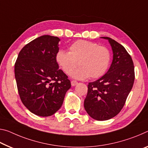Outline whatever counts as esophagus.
Listing matches in <instances>:
<instances>
[{"label": "esophagus", "mask_w": 148, "mask_h": 148, "mask_svg": "<svg viewBox=\"0 0 148 148\" xmlns=\"http://www.w3.org/2000/svg\"><path fill=\"white\" fill-rule=\"evenodd\" d=\"M76 84H78V82H77L76 81H75V80H72V81H71V85H72V86H76Z\"/></svg>", "instance_id": "obj_1"}]
</instances>
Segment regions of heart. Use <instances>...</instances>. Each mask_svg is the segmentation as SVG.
Masks as SVG:
<instances>
[{
  "mask_svg": "<svg viewBox=\"0 0 148 148\" xmlns=\"http://www.w3.org/2000/svg\"><path fill=\"white\" fill-rule=\"evenodd\" d=\"M57 64L62 71L70 74L78 66V70L72 76L76 79L89 76L96 79L104 75L109 66L111 54L107 47L86 40H78L69 47V52L60 49L55 56Z\"/></svg>",
  "mask_w": 148,
  "mask_h": 148,
  "instance_id": "1",
  "label": "heart"
}]
</instances>
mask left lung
<instances>
[{
  "mask_svg": "<svg viewBox=\"0 0 148 148\" xmlns=\"http://www.w3.org/2000/svg\"><path fill=\"white\" fill-rule=\"evenodd\" d=\"M113 58L109 70L101 78L88 85L84 108L91 118L106 121L118 114L125 104L134 82V66L124 47L110 37Z\"/></svg>",
  "mask_w": 148,
  "mask_h": 148,
  "instance_id": "obj_1",
  "label": "left lung"
}]
</instances>
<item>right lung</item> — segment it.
<instances>
[{
  "label": "right lung",
  "mask_w": 148,
  "mask_h": 148,
  "mask_svg": "<svg viewBox=\"0 0 148 148\" xmlns=\"http://www.w3.org/2000/svg\"><path fill=\"white\" fill-rule=\"evenodd\" d=\"M59 41L58 37L48 35L37 37L23 47L15 63V78L21 101L37 116L55 114L71 87L55 59Z\"/></svg>",
  "instance_id": "obj_1"
}]
</instances>
